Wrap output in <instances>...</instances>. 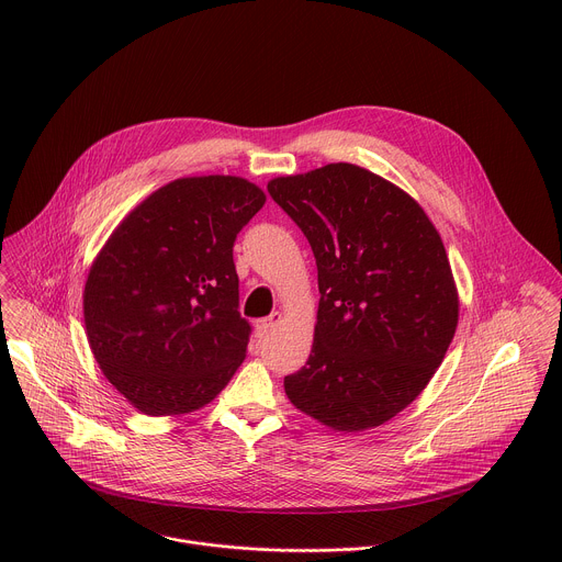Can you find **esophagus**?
Returning <instances> with one entry per match:
<instances>
[{"mask_svg": "<svg viewBox=\"0 0 562 562\" xmlns=\"http://www.w3.org/2000/svg\"><path fill=\"white\" fill-rule=\"evenodd\" d=\"M280 323H282V313H280V311H273L269 317L258 319L256 329H258V334H267V331H271L273 327H278Z\"/></svg>", "mask_w": 562, "mask_h": 562, "instance_id": "1", "label": "esophagus"}]
</instances>
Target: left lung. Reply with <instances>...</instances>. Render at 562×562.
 Instances as JSON below:
<instances>
[{
    "mask_svg": "<svg viewBox=\"0 0 562 562\" xmlns=\"http://www.w3.org/2000/svg\"><path fill=\"white\" fill-rule=\"evenodd\" d=\"M267 189L306 235L319 289L311 356L284 391L334 431L380 427L423 393L458 327L440 233L409 193L356 165Z\"/></svg>",
    "mask_w": 562,
    "mask_h": 562,
    "instance_id": "left-lung-1",
    "label": "left lung"
}]
</instances>
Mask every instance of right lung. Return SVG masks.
<instances>
[{"label":"right lung","instance_id":"1","mask_svg":"<svg viewBox=\"0 0 562 562\" xmlns=\"http://www.w3.org/2000/svg\"><path fill=\"white\" fill-rule=\"evenodd\" d=\"M235 176L180 178L111 233L85 284V325L109 382L146 416L191 414L247 356L233 243L265 206Z\"/></svg>","mask_w":562,"mask_h":562}]
</instances>
